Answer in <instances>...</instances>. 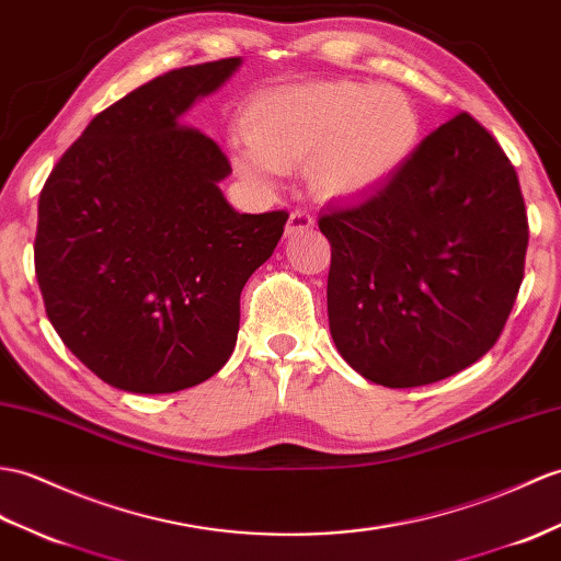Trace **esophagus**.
<instances>
[{
	"label": "esophagus",
	"instance_id": "esophagus-1",
	"mask_svg": "<svg viewBox=\"0 0 561 561\" xmlns=\"http://www.w3.org/2000/svg\"><path fill=\"white\" fill-rule=\"evenodd\" d=\"M316 225V219L304 207H296V210L289 215V221H286V233H296V231H304L310 229Z\"/></svg>",
	"mask_w": 561,
	"mask_h": 561
}]
</instances>
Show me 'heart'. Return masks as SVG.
<instances>
[{"label":"heart","mask_w":561,"mask_h":561,"mask_svg":"<svg viewBox=\"0 0 561 561\" xmlns=\"http://www.w3.org/2000/svg\"><path fill=\"white\" fill-rule=\"evenodd\" d=\"M249 152L239 167L265 179L270 169L310 160L312 186L330 195L370 188L407 158L419 136L407 95L373 83H312L257 98L243 112Z\"/></svg>","instance_id":"1"}]
</instances>
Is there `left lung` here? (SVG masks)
Here are the masks:
<instances>
[{
    "mask_svg": "<svg viewBox=\"0 0 561 561\" xmlns=\"http://www.w3.org/2000/svg\"><path fill=\"white\" fill-rule=\"evenodd\" d=\"M318 227L332 245V340L366 380H445L500 340L524 282L528 217L514 164L468 112Z\"/></svg>",
    "mask_w": 561,
    "mask_h": 561,
    "instance_id": "obj_1",
    "label": "left lung"
}]
</instances>
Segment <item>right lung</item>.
<instances>
[{
	"label": "right lung",
	"mask_w": 561,
	"mask_h": 561,
	"mask_svg": "<svg viewBox=\"0 0 561 561\" xmlns=\"http://www.w3.org/2000/svg\"><path fill=\"white\" fill-rule=\"evenodd\" d=\"M241 57L152 78L85 126L37 203L35 277L51 328L102 382L169 394L229 360L243 284L275 251L286 210L237 213L231 164L186 126Z\"/></svg>",
	"instance_id": "obj_1"
}]
</instances>
